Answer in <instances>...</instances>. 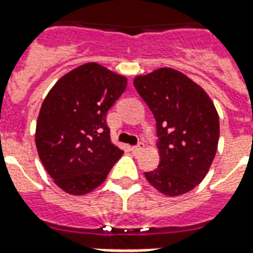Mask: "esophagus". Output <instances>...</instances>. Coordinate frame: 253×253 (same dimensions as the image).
I'll return each instance as SVG.
<instances>
[{
  "instance_id": "esophagus-1",
  "label": "esophagus",
  "mask_w": 253,
  "mask_h": 253,
  "mask_svg": "<svg viewBox=\"0 0 253 253\" xmlns=\"http://www.w3.org/2000/svg\"><path fill=\"white\" fill-rule=\"evenodd\" d=\"M143 148H145V145H143L142 142H139L138 145H135V146H131V152L132 153H138V152L143 150Z\"/></svg>"
}]
</instances>
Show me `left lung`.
<instances>
[{
    "mask_svg": "<svg viewBox=\"0 0 253 253\" xmlns=\"http://www.w3.org/2000/svg\"><path fill=\"white\" fill-rule=\"evenodd\" d=\"M134 86L153 112L159 137L160 164L145 177L165 195L186 194L205 179L217 152L215 107L199 85L168 67L139 76Z\"/></svg>",
    "mask_w": 253,
    "mask_h": 253,
    "instance_id": "8db88e82",
    "label": "left lung"
}]
</instances>
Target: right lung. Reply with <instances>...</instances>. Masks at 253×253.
I'll list each match as a JSON object with an SVG mask.
<instances>
[{"label":"right lung","instance_id":"obj_1","mask_svg":"<svg viewBox=\"0 0 253 253\" xmlns=\"http://www.w3.org/2000/svg\"><path fill=\"white\" fill-rule=\"evenodd\" d=\"M126 85V78L92 62L67 73L47 94L36 123V148L63 191L88 194L121 159L123 152L111 142L107 112Z\"/></svg>","mask_w":253,"mask_h":253}]
</instances>
